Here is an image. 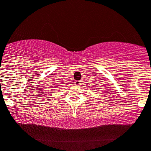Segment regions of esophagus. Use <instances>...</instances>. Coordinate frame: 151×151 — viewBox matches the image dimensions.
Wrapping results in <instances>:
<instances>
[{
  "mask_svg": "<svg viewBox=\"0 0 151 151\" xmlns=\"http://www.w3.org/2000/svg\"><path fill=\"white\" fill-rule=\"evenodd\" d=\"M80 80H76V81H75V85H76V86H80Z\"/></svg>",
  "mask_w": 151,
  "mask_h": 151,
  "instance_id": "1",
  "label": "esophagus"
}]
</instances>
